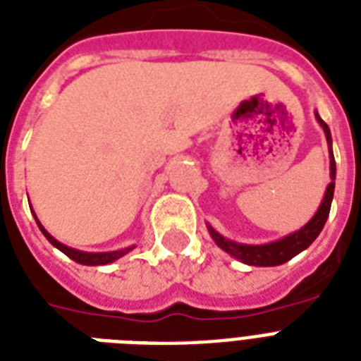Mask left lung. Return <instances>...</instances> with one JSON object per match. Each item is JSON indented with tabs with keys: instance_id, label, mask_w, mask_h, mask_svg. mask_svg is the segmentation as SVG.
<instances>
[{
	"instance_id": "8db88e82",
	"label": "left lung",
	"mask_w": 361,
	"mask_h": 361,
	"mask_svg": "<svg viewBox=\"0 0 361 361\" xmlns=\"http://www.w3.org/2000/svg\"><path fill=\"white\" fill-rule=\"evenodd\" d=\"M317 120H319V123L322 125V129H324L328 144H331V135L330 129H328V125L320 120L319 114H317ZM330 170L331 181L330 185H328V189H326L324 200L320 204L319 212L314 214L313 219L309 221L302 231L294 232V234L283 238V240L279 241H274V243H266V245H243V243L225 240V238L221 236V234H217L212 226H209V234H212L215 243H217L223 251H226L234 258L241 260L243 264H249V266H279V264L288 262L290 258L296 257L298 252H302L303 249H307V247L314 241V238L319 236L320 231L324 228L326 219H328V215H330L334 189H336V159H334V153H331Z\"/></svg>"
}]
</instances>
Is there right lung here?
Wrapping results in <instances>:
<instances>
[{"label": "right lung", "instance_id": "obj_1", "mask_svg": "<svg viewBox=\"0 0 361 361\" xmlns=\"http://www.w3.org/2000/svg\"><path fill=\"white\" fill-rule=\"evenodd\" d=\"M37 225H39V228H41V232L47 236V240L52 243L54 247H58L59 251L65 252L67 257L73 258L75 262L78 264H86V266H101V264H110L114 262V260H118L120 257H123L125 252H129L133 247H129V249H121V251H114V252H82V251H76V249H71V247L63 245V243H59L58 240H54L50 234H48L44 228H42V225L37 221Z\"/></svg>", "mask_w": 361, "mask_h": 361}]
</instances>
